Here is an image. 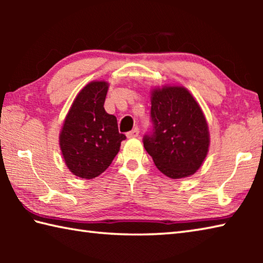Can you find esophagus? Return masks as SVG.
<instances>
[{"label":"esophagus","instance_id":"1","mask_svg":"<svg viewBox=\"0 0 263 263\" xmlns=\"http://www.w3.org/2000/svg\"><path fill=\"white\" fill-rule=\"evenodd\" d=\"M126 137L127 138H137V137H139V128L135 127L132 131L126 133Z\"/></svg>","mask_w":263,"mask_h":263}]
</instances>
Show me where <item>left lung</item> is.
Wrapping results in <instances>:
<instances>
[{"mask_svg": "<svg viewBox=\"0 0 263 263\" xmlns=\"http://www.w3.org/2000/svg\"><path fill=\"white\" fill-rule=\"evenodd\" d=\"M153 135L144 147L155 166L171 179L194 175L205 160L210 133L198 102L182 86H163L151 91Z\"/></svg>", "mask_w": 263, "mask_h": 263, "instance_id": "1", "label": "left lung"}]
</instances>
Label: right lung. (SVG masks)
Here are the masks:
<instances>
[{"label":"right lung","mask_w":263,"mask_h":263,"mask_svg":"<svg viewBox=\"0 0 263 263\" xmlns=\"http://www.w3.org/2000/svg\"><path fill=\"white\" fill-rule=\"evenodd\" d=\"M109 89L105 81H91L75 97L62 124L59 145L66 166L80 179L91 180L108 168L125 136L117 118L104 110Z\"/></svg>","instance_id":"right-lung-1"}]
</instances>
